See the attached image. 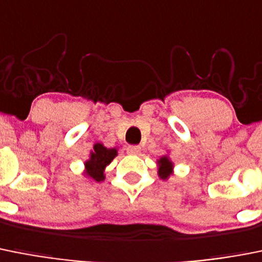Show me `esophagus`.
Masks as SVG:
<instances>
[{"mask_svg":"<svg viewBox=\"0 0 262 262\" xmlns=\"http://www.w3.org/2000/svg\"><path fill=\"white\" fill-rule=\"evenodd\" d=\"M141 152V148L139 145H129L127 147V153L128 155H139Z\"/></svg>","mask_w":262,"mask_h":262,"instance_id":"esophagus-1","label":"esophagus"}]
</instances>
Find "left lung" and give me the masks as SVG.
<instances>
[{
  "mask_svg": "<svg viewBox=\"0 0 262 262\" xmlns=\"http://www.w3.org/2000/svg\"><path fill=\"white\" fill-rule=\"evenodd\" d=\"M158 162V175H160L161 179H167L170 177V174L172 172V162L169 160V157L164 156L161 157Z\"/></svg>",
  "mask_w": 262,
  "mask_h": 262,
  "instance_id": "left-lung-1",
  "label": "left lung"
}]
</instances>
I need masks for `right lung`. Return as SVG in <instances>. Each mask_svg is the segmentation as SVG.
I'll list each match as a JSON object with an SVG mask.
<instances>
[{
	"instance_id": "right-lung-1",
	"label": "right lung",
	"mask_w": 262,
	"mask_h": 262,
	"mask_svg": "<svg viewBox=\"0 0 262 262\" xmlns=\"http://www.w3.org/2000/svg\"><path fill=\"white\" fill-rule=\"evenodd\" d=\"M117 156V149L115 148H105L102 144L96 143L93 145V152H91L90 160L85 162V172L90 178L96 182H101L105 179L104 170L107 165L114 160Z\"/></svg>"
}]
</instances>
